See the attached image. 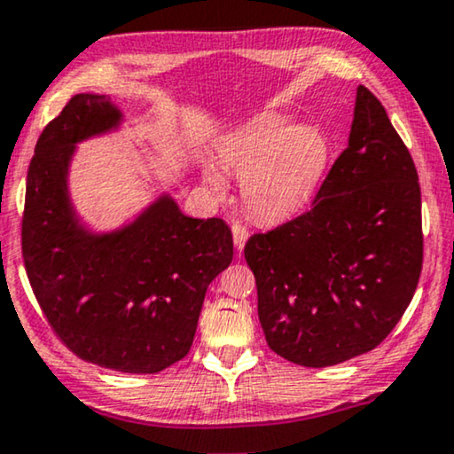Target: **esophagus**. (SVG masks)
Returning a JSON list of instances; mask_svg holds the SVG:
<instances>
[{
	"label": "esophagus",
	"instance_id": "esophagus-1",
	"mask_svg": "<svg viewBox=\"0 0 454 454\" xmlns=\"http://www.w3.org/2000/svg\"><path fill=\"white\" fill-rule=\"evenodd\" d=\"M232 237H234V247H237V251H243L247 239H249V231H247L243 223L234 222L232 223Z\"/></svg>",
	"mask_w": 454,
	"mask_h": 454
}]
</instances>
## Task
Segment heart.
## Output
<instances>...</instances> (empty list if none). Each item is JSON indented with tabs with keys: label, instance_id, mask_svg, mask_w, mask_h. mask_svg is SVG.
<instances>
[{
	"label": "heart",
	"instance_id": "b5f03b06",
	"mask_svg": "<svg viewBox=\"0 0 454 454\" xmlns=\"http://www.w3.org/2000/svg\"><path fill=\"white\" fill-rule=\"evenodd\" d=\"M217 157L228 172L243 176L247 211L262 222H280L301 214L317 195L332 143L322 126L299 124L282 112H262L220 138ZM205 183L215 195L228 189L217 168L205 170Z\"/></svg>",
	"mask_w": 454,
	"mask_h": 454
}]
</instances>
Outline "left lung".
Masks as SVG:
<instances>
[{"instance_id":"1","label":"left lung","mask_w":454,"mask_h":454,"mask_svg":"<svg viewBox=\"0 0 454 454\" xmlns=\"http://www.w3.org/2000/svg\"><path fill=\"white\" fill-rule=\"evenodd\" d=\"M245 259L265 340L297 365L364 355L403 317L424 262L421 191L409 149L364 84L347 149L313 207L253 234Z\"/></svg>"}]
</instances>
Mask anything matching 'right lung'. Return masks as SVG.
Returning a JSON list of instances; mask_svg holds the SVG:
<instances>
[{
    "mask_svg": "<svg viewBox=\"0 0 454 454\" xmlns=\"http://www.w3.org/2000/svg\"><path fill=\"white\" fill-rule=\"evenodd\" d=\"M122 122L110 97L81 93L45 126L28 166L22 255L72 353L114 372L157 373L189 353L207 286L232 262V232L220 217L184 215L170 192L120 228L93 231L72 203V157Z\"/></svg>",
    "mask_w": 454,
    "mask_h": 454,
    "instance_id": "1",
    "label": "right lung"
}]
</instances>
